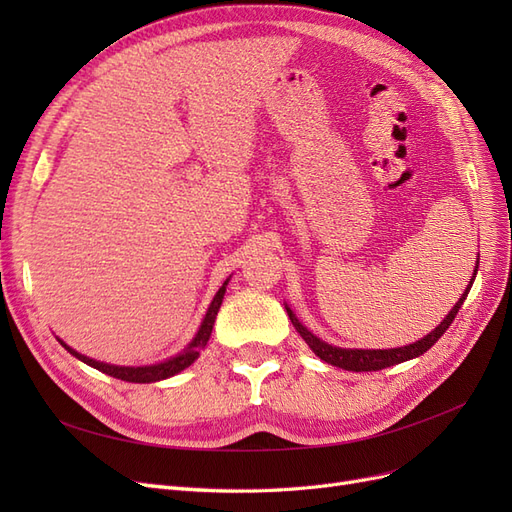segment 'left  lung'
Listing matches in <instances>:
<instances>
[{
  "label": "left lung",
  "mask_w": 512,
  "mask_h": 512,
  "mask_svg": "<svg viewBox=\"0 0 512 512\" xmlns=\"http://www.w3.org/2000/svg\"><path fill=\"white\" fill-rule=\"evenodd\" d=\"M476 271H478V265L474 269V277H476ZM472 277V282H474ZM472 282L468 284L466 292L461 294V299L455 303V307L448 312V316L438 324L436 329H433L431 333H427L423 339H418V342L414 344H408V346H401V348H391V350H352V348H337V346H331L327 342H322L320 337H316L312 331H307L303 324L299 322V318L294 316L292 309L286 305V312H288V318L290 322L294 324V329L299 331V335L305 339V344L314 350L316 356H320V359L324 363L329 365H335V367H342V369H348V371H378V369H384V367H391V365H397V363H404V361H410L414 359V356H421L425 354L433 344L438 342V339L446 333V329L451 327L459 307L463 305V301H466L468 292L472 288Z\"/></svg>",
  "instance_id": "obj_1"
}]
</instances>
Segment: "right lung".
I'll list each match as a JSON object with an SVG mask.
<instances>
[{"label":"right lung","mask_w":512,"mask_h":512,"mask_svg":"<svg viewBox=\"0 0 512 512\" xmlns=\"http://www.w3.org/2000/svg\"><path fill=\"white\" fill-rule=\"evenodd\" d=\"M226 286H228V280L222 284V288L215 292V297L207 309L205 314V320L203 324H200V329L196 333V337L192 339V342L188 344V348H185L183 352H179L177 356H173V359H168L164 363H158V365H145V367H119V365H108V363H100V361H94L89 359V356L81 354L72 350L68 344H64L59 339V344L64 346L72 356H76V359L87 363L89 367H94L98 371H102V374H108L113 378H119V380H126V382H138V384H149V382H158V380H166L170 376L179 374V371H183L185 367H190L196 359L200 350H203L209 342L211 337V331H213V322H215V316H218L220 312V305H222V299H224V292H226Z\"/></svg>","instance_id":"obj_1"}]
</instances>
